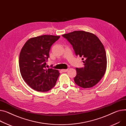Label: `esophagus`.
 I'll list each match as a JSON object with an SVG mask.
<instances>
[{"label": "esophagus", "instance_id": "esophagus-1", "mask_svg": "<svg viewBox=\"0 0 126 126\" xmlns=\"http://www.w3.org/2000/svg\"><path fill=\"white\" fill-rule=\"evenodd\" d=\"M61 71H62V72H67V71H68V69H62Z\"/></svg>", "mask_w": 126, "mask_h": 126}]
</instances>
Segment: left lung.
Listing matches in <instances>:
<instances>
[{
	"label": "left lung",
	"instance_id": "left-lung-1",
	"mask_svg": "<svg viewBox=\"0 0 126 126\" xmlns=\"http://www.w3.org/2000/svg\"><path fill=\"white\" fill-rule=\"evenodd\" d=\"M72 46L75 55L82 57L84 67L76 68L75 83L83 88L96 85L105 73L107 58L104 47L97 36L84 31L62 35Z\"/></svg>",
	"mask_w": 126,
	"mask_h": 126
}]
</instances>
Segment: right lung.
<instances>
[{"label":"right lung","instance_id":"right-lung-1","mask_svg":"<svg viewBox=\"0 0 126 126\" xmlns=\"http://www.w3.org/2000/svg\"><path fill=\"white\" fill-rule=\"evenodd\" d=\"M60 36L44 35L28 39L21 49L19 67L22 77L27 84L38 92H47L56 85L59 71L46 68L52 45Z\"/></svg>","mask_w":126,"mask_h":126}]
</instances>
